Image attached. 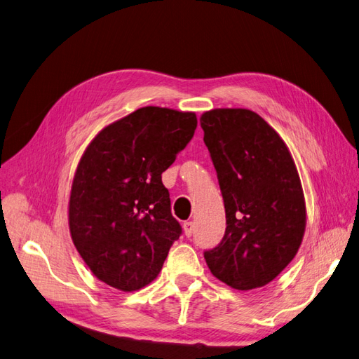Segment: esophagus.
I'll return each mask as SVG.
<instances>
[{"instance_id":"obj_1","label":"esophagus","mask_w":359,"mask_h":359,"mask_svg":"<svg viewBox=\"0 0 359 359\" xmlns=\"http://www.w3.org/2000/svg\"><path fill=\"white\" fill-rule=\"evenodd\" d=\"M193 231H194V223L193 222L184 223V233H186V236H191Z\"/></svg>"}]
</instances>
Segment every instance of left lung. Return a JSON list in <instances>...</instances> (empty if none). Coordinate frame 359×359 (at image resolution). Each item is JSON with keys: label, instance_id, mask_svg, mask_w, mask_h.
<instances>
[{"label": "left lung", "instance_id": "1", "mask_svg": "<svg viewBox=\"0 0 359 359\" xmlns=\"http://www.w3.org/2000/svg\"><path fill=\"white\" fill-rule=\"evenodd\" d=\"M203 142L226 211L222 243L203 253L214 277L238 290L273 281L298 253L306 201L285 140L248 109L202 114Z\"/></svg>", "mask_w": 359, "mask_h": 359}]
</instances>
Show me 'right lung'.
<instances>
[{
  "mask_svg": "<svg viewBox=\"0 0 359 359\" xmlns=\"http://www.w3.org/2000/svg\"><path fill=\"white\" fill-rule=\"evenodd\" d=\"M194 112L147 106L106 126L76 169L69 226L91 273L118 290L149 285L181 235L161 173L190 142Z\"/></svg>",
  "mask_w": 359,
  "mask_h": 359,
  "instance_id": "add662e5",
  "label": "right lung"
}]
</instances>
